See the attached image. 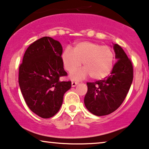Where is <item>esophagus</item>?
<instances>
[{
  "mask_svg": "<svg viewBox=\"0 0 149 149\" xmlns=\"http://www.w3.org/2000/svg\"><path fill=\"white\" fill-rule=\"evenodd\" d=\"M78 83H79L78 82H76V81H73V82H71V86H72L73 87V86H76L77 84H78Z\"/></svg>",
  "mask_w": 149,
  "mask_h": 149,
  "instance_id": "obj_1",
  "label": "esophagus"
}]
</instances>
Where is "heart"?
Listing matches in <instances>:
<instances>
[{"label": "heart", "mask_w": 149, "mask_h": 149, "mask_svg": "<svg viewBox=\"0 0 149 149\" xmlns=\"http://www.w3.org/2000/svg\"><path fill=\"white\" fill-rule=\"evenodd\" d=\"M63 62L71 78L82 80L90 76L93 80H103L112 72L115 63V54L110 47L97 42H81L73 51L67 47L63 54ZM84 63V69L74 72Z\"/></svg>", "instance_id": "obj_1"}]
</instances>
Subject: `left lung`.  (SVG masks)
Listing matches in <instances>:
<instances>
[{
	"label": "left lung",
	"instance_id": "8db88e82",
	"mask_svg": "<svg viewBox=\"0 0 149 149\" xmlns=\"http://www.w3.org/2000/svg\"><path fill=\"white\" fill-rule=\"evenodd\" d=\"M113 48L118 61L111 74L104 80L86 83L88 90L84 104L91 113L97 116L109 115L119 108L133 82L131 60L120 45L115 44Z\"/></svg>",
	"mask_w": 149,
	"mask_h": 149
}]
</instances>
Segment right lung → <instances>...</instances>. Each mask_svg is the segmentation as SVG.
<instances>
[{
    "instance_id": "add662e5",
    "label": "right lung",
    "mask_w": 149,
    "mask_h": 149,
    "mask_svg": "<svg viewBox=\"0 0 149 149\" xmlns=\"http://www.w3.org/2000/svg\"><path fill=\"white\" fill-rule=\"evenodd\" d=\"M62 45L45 36L28 47L19 66L18 83L26 104L42 118H49L61 108L64 94L71 87L63 67Z\"/></svg>"
}]
</instances>
